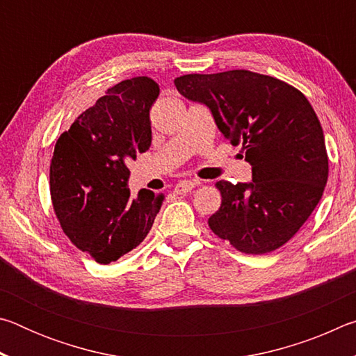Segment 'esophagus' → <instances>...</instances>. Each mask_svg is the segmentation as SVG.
Returning a JSON list of instances; mask_svg holds the SVG:
<instances>
[{
  "instance_id": "1",
  "label": "esophagus",
  "mask_w": 356,
  "mask_h": 356,
  "mask_svg": "<svg viewBox=\"0 0 356 356\" xmlns=\"http://www.w3.org/2000/svg\"><path fill=\"white\" fill-rule=\"evenodd\" d=\"M193 188H195V182H191V180H182V182H179L174 186V193H177V195H185V193L191 191Z\"/></svg>"
}]
</instances>
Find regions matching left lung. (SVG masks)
<instances>
[{
    "instance_id": "1",
    "label": "left lung",
    "mask_w": 356,
    "mask_h": 356,
    "mask_svg": "<svg viewBox=\"0 0 356 356\" xmlns=\"http://www.w3.org/2000/svg\"><path fill=\"white\" fill-rule=\"evenodd\" d=\"M177 91L210 108L216 127L242 144L252 182L220 180L221 206L209 218L215 236L245 254L287 243L321 201L328 155L321 122L308 99L278 78L250 70L190 74Z\"/></svg>"
}]
</instances>
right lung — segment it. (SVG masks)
Segmentation results:
<instances>
[{"instance_id": "1", "label": "right lung", "mask_w": 356, "mask_h": 356, "mask_svg": "<svg viewBox=\"0 0 356 356\" xmlns=\"http://www.w3.org/2000/svg\"><path fill=\"white\" fill-rule=\"evenodd\" d=\"M160 94L152 78L108 89L59 136L50 163L53 210L65 236L95 262L110 264L150 231L165 195L127 188L129 160L152 141L149 111Z\"/></svg>"}]
</instances>
